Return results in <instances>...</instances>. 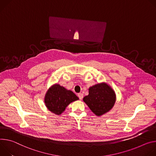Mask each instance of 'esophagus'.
Returning <instances> with one entry per match:
<instances>
[{"label": "esophagus", "instance_id": "esophagus-1", "mask_svg": "<svg viewBox=\"0 0 156 156\" xmlns=\"http://www.w3.org/2000/svg\"><path fill=\"white\" fill-rule=\"evenodd\" d=\"M78 97H79V98H80V100H82V98H83V94H81V93H79V94H78Z\"/></svg>", "mask_w": 156, "mask_h": 156}]
</instances>
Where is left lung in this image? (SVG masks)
<instances>
[{"instance_id": "1", "label": "left lung", "mask_w": 156, "mask_h": 156, "mask_svg": "<svg viewBox=\"0 0 156 156\" xmlns=\"http://www.w3.org/2000/svg\"><path fill=\"white\" fill-rule=\"evenodd\" d=\"M116 97L114 90L106 82H101L89 89V95L83 98L90 110L100 116L110 112L115 105Z\"/></svg>"}]
</instances>
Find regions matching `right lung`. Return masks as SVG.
I'll use <instances>...</instances> for the list:
<instances>
[{
	"label": "right lung",
	"mask_w": 156,
	"mask_h": 156,
	"mask_svg": "<svg viewBox=\"0 0 156 156\" xmlns=\"http://www.w3.org/2000/svg\"><path fill=\"white\" fill-rule=\"evenodd\" d=\"M79 99L73 91L67 90L58 83H55L46 92L44 101L49 111L60 115L71 103Z\"/></svg>",
	"instance_id": "right-lung-1"
}]
</instances>
